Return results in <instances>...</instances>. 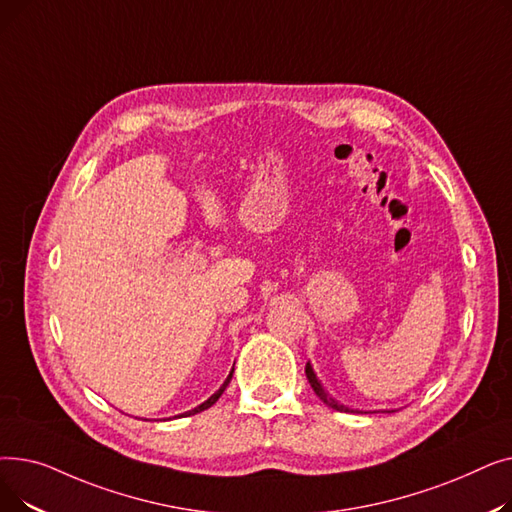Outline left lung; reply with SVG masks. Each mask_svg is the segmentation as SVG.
Wrapping results in <instances>:
<instances>
[{"label":"left lung","instance_id":"8db88e82","mask_svg":"<svg viewBox=\"0 0 512 512\" xmlns=\"http://www.w3.org/2000/svg\"><path fill=\"white\" fill-rule=\"evenodd\" d=\"M305 373H307V380H309V384H311L313 392L319 396V400L324 402V405H328V407H332L334 411H340V413H359V411H355V409H348V407L340 405V402H338L336 398H332V396H330V394L324 390V386H321V382L317 380V375H315V371H313L311 363H307V367H305Z\"/></svg>","mask_w":512,"mask_h":512}]
</instances>
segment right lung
Segmentation results:
<instances>
[{"label":"right lung","instance_id":"1","mask_svg":"<svg viewBox=\"0 0 512 512\" xmlns=\"http://www.w3.org/2000/svg\"><path fill=\"white\" fill-rule=\"evenodd\" d=\"M232 373H234V369L230 371V375H228V378H226V382L220 386V390L218 392H215V394H211L205 402H201V405L199 407H195V409H191V411H186V413H182V415H176V417H191V415H197V413H201V411H205V409H209L211 405H215V400H218L222 394H224V390H226V386L230 384V380H232Z\"/></svg>","mask_w":512,"mask_h":512}]
</instances>
